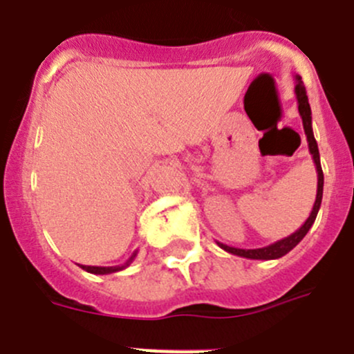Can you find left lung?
I'll list each match as a JSON object with an SVG mask.
<instances>
[{"mask_svg": "<svg viewBox=\"0 0 354 354\" xmlns=\"http://www.w3.org/2000/svg\"><path fill=\"white\" fill-rule=\"evenodd\" d=\"M296 98H297V109H299V115L303 119V128L304 133H306V140H308V147H310V153L313 157V162L317 166V174H318V185H317V198H315L313 209L310 212V218L304 221V225L301 226L299 230L292 233V235L286 236V239L279 240V242L272 243V245L261 247V249H236V247H230L226 243L218 242V245L221 249H225L226 252L235 254V256L240 257H247V259H279V257L286 256L287 252L294 249L301 240L304 239L310 228L313 226L315 219H317L318 211H320L322 205V197H324V171H322V164H320V152H318V145L317 140H315L313 135V128H311V107L310 102H308V95H306V88H304L303 81H301V75H296Z\"/></svg>", "mask_w": 354, "mask_h": 354, "instance_id": "obj_1", "label": "left lung"}]
</instances>
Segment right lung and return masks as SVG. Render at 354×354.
I'll return each mask as SVG.
<instances>
[{
	"mask_svg": "<svg viewBox=\"0 0 354 354\" xmlns=\"http://www.w3.org/2000/svg\"><path fill=\"white\" fill-rule=\"evenodd\" d=\"M136 254H138V250H135V252L131 254V257H129L124 264H121V266H84V264H79V266H81L82 270H86L88 273H95V275H109V273H115V272H121V270L128 268L129 264L135 261Z\"/></svg>",
	"mask_w": 354,
	"mask_h": 354,
	"instance_id": "1",
	"label": "right lung"
}]
</instances>
